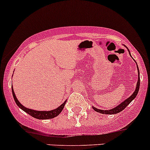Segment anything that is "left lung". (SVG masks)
<instances>
[{"instance_id": "1", "label": "left lung", "mask_w": 150, "mask_h": 150, "mask_svg": "<svg viewBox=\"0 0 150 150\" xmlns=\"http://www.w3.org/2000/svg\"><path fill=\"white\" fill-rule=\"evenodd\" d=\"M137 69H138L139 70L138 66H137ZM139 86H140V78H139V80H138V83H137V88H136L135 91L134 92V93H133L129 98H128L126 100H125L123 102H122L121 104H119L118 106H117V107H115V108L112 109V110H99V109H96L93 107V110H94L96 112H98L99 113H102V114H107V115H112V114H116V113L120 112H121L122 110H123L128 105V104L132 102L133 99L137 96V93H138L139 92Z\"/></svg>"}]
</instances>
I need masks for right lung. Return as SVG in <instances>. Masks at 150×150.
<instances>
[{"instance_id":"add662e5","label":"right lung","mask_w":150,"mask_h":150,"mask_svg":"<svg viewBox=\"0 0 150 150\" xmlns=\"http://www.w3.org/2000/svg\"><path fill=\"white\" fill-rule=\"evenodd\" d=\"M11 90H12V94H13V99H14L15 102H16V104H17L18 107H20L22 110H24L25 112H27L28 114L30 115H31L32 117H35V118L40 119V120H45V119L54 118V117L58 116L60 114V112L62 111L63 108H64V104H65V103H66V102H64L61 106H59V107H57V108L55 109V110H51V111H36V110H31V109L26 108V107H24L23 105H22V104H20V102L18 101V99H16V96H15V93H14V91H13V87H11Z\"/></svg>"}]
</instances>
